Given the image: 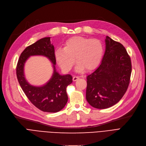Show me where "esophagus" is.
<instances>
[{
  "label": "esophagus",
  "mask_w": 146,
  "mask_h": 146,
  "mask_svg": "<svg viewBox=\"0 0 146 146\" xmlns=\"http://www.w3.org/2000/svg\"><path fill=\"white\" fill-rule=\"evenodd\" d=\"M79 79V76H73V80L74 82H75V81H76L77 80H78Z\"/></svg>",
  "instance_id": "esophagus-1"
}]
</instances>
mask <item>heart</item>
<instances>
[{"label":"heart","mask_w":146,"mask_h":146,"mask_svg":"<svg viewBox=\"0 0 146 146\" xmlns=\"http://www.w3.org/2000/svg\"><path fill=\"white\" fill-rule=\"evenodd\" d=\"M104 54V47L97 39L76 36L68 38L64 43V47L54 52L56 61L65 72L70 71L74 63H78L76 70L82 72L93 70L100 63Z\"/></svg>","instance_id":"b5f03b06"}]
</instances>
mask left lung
Wrapping results in <instances>:
<instances>
[{
	"label": "left lung",
	"mask_w": 146,
	"mask_h": 146,
	"mask_svg": "<svg viewBox=\"0 0 146 146\" xmlns=\"http://www.w3.org/2000/svg\"><path fill=\"white\" fill-rule=\"evenodd\" d=\"M101 64L87 76L86 98L95 108L106 109L118 103L129 84L132 66L123 45L108 36Z\"/></svg>",
	"instance_id": "obj_1"
}]
</instances>
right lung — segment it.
<instances>
[{"mask_svg": "<svg viewBox=\"0 0 146 146\" xmlns=\"http://www.w3.org/2000/svg\"><path fill=\"white\" fill-rule=\"evenodd\" d=\"M54 47L50 37H45L29 45L22 51L17 66V76L19 85L31 102L38 109L47 112H57L62 110L67 102L66 88L72 83L70 74L60 75L56 70V60ZM44 55L53 63L54 73L45 86L36 87L29 85L25 78L23 67L26 60L31 55Z\"/></svg>", "mask_w": 146, "mask_h": 146, "instance_id": "obj_1", "label": "right lung"}]
</instances>
